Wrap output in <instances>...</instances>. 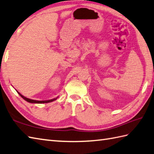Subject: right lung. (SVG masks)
Listing matches in <instances>:
<instances>
[{
    "label": "right lung",
    "mask_w": 154,
    "mask_h": 154,
    "mask_svg": "<svg viewBox=\"0 0 154 154\" xmlns=\"http://www.w3.org/2000/svg\"><path fill=\"white\" fill-rule=\"evenodd\" d=\"M18 94L20 95V96L22 98H23L25 100L28 102H30V103H49V102H53L56 100L58 98V97H57L56 98H53V99H51V100H31V99H29V98H27L26 97H25V96H23V95H21L20 92H18Z\"/></svg>",
    "instance_id": "obj_1"
}]
</instances>
